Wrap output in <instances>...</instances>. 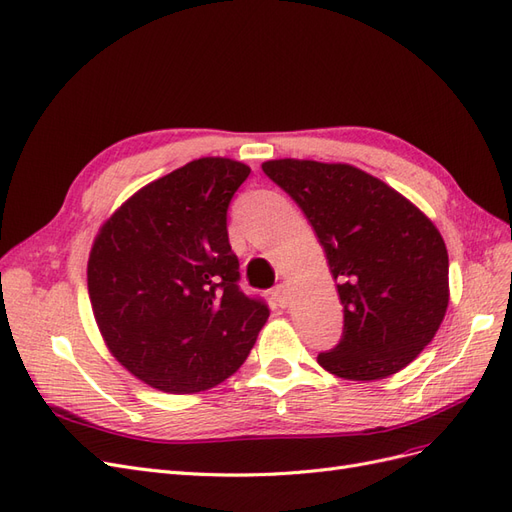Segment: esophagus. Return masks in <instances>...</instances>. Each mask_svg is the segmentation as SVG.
<instances>
[{
    "label": "esophagus",
    "instance_id": "1",
    "mask_svg": "<svg viewBox=\"0 0 512 512\" xmlns=\"http://www.w3.org/2000/svg\"><path fill=\"white\" fill-rule=\"evenodd\" d=\"M273 299H275V303L280 305V307H288V303H290V290H288V286L286 284L275 286L273 288Z\"/></svg>",
    "mask_w": 512,
    "mask_h": 512
}]
</instances>
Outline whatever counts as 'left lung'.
I'll return each mask as SVG.
<instances>
[{
    "instance_id": "1",
    "label": "left lung",
    "mask_w": 512,
    "mask_h": 512,
    "mask_svg": "<svg viewBox=\"0 0 512 512\" xmlns=\"http://www.w3.org/2000/svg\"><path fill=\"white\" fill-rule=\"evenodd\" d=\"M265 175L312 224L344 305V335L318 363L346 380H382L408 367L448 307L440 230L406 196L350 164L269 160Z\"/></svg>"
}]
</instances>
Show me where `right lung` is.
Wrapping results in <instances>:
<instances>
[{"label":"right lung","mask_w":512,"mask_h":512,"mask_svg":"<svg viewBox=\"0 0 512 512\" xmlns=\"http://www.w3.org/2000/svg\"><path fill=\"white\" fill-rule=\"evenodd\" d=\"M250 166L200 158L132 194L98 230L87 288L104 344L134 378L207 391L243 365L269 309L239 290L226 230Z\"/></svg>","instance_id":"add662e5"}]
</instances>
